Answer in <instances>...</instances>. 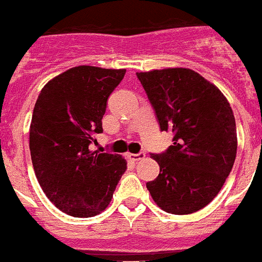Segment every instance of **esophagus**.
<instances>
[{"mask_svg":"<svg viewBox=\"0 0 262 262\" xmlns=\"http://www.w3.org/2000/svg\"><path fill=\"white\" fill-rule=\"evenodd\" d=\"M144 156H146L144 152H138V154H128L129 158H131V160H133V161H135V162H138V161L143 160Z\"/></svg>","mask_w":262,"mask_h":262,"instance_id":"obj_1","label":"esophagus"}]
</instances>
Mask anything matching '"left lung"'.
<instances>
[{
    "mask_svg": "<svg viewBox=\"0 0 262 262\" xmlns=\"http://www.w3.org/2000/svg\"><path fill=\"white\" fill-rule=\"evenodd\" d=\"M173 144L151 154L160 174L146 184L169 214L202 210L219 193L237 156V127L227 98L214 83L185 68L137 73Z\"/></svg>",
    "mask_w": 262,
    "mask_h": 262,
    "instance_id": "1",
    "label": "left lung"
}]
</instances>
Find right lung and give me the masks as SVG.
Returning <instances> with one entry per match:
<instances>
[{
    "mask_svg": "<svg viewBox=\"0 0 262 262\" xmlns=\"http://www.w3.org/2000/svg\"><path fill=\"white\" fill-rule=\"evenodd\" d=\"M124 74L125 69L77 66L48 81L36 100L29 127L35 174L50 202L70 216L105 210L127 169L119 154L89 148Z\"/></svg>",
    "mask_w": 262,
    "mask_h": 262,
    "instance_id": "1",
    "label": "right lung"
}]
</instances>
